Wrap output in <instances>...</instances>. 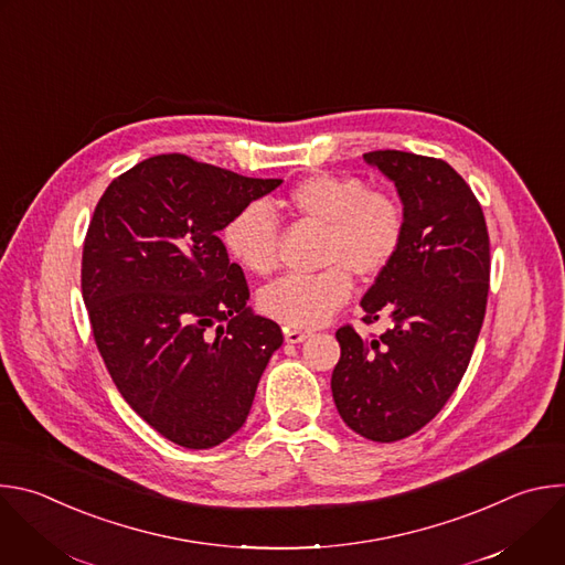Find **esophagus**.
Wrapping results in <instances>:
<instances>
[{
    "label": "esophagus",
    "instance_id": "esophagus-1",
    "mask_svg": "<svg viewBox=\"0 0 565 565\" xmlns=\"http://www.w3.org/2000/svg\"><path fill=\"white\" fill-rule=\"evenodd\" d=\"M310 338V331H299V329H290L286 331V342L288 344H301Z\"/></svg>",
    "mask_w": 565,
    "mask_h": 565
}]
</instances>
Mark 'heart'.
I'll use <instances>...</instances> for the list:
<instances>
[{
  "label": "heart",
  "mask_w": 565,
  "mask_h": 565,
  "mask_svg": "<svg viewBox=\"0 0 565 565\" xmlns=\"http://www.w3.org/2000/svg\"><path fill=\"white\" fill-rule=\"evenodd\" d=\"M281 205L301 221L324 227L319 275H286L259 295L266 317L290 329H315L351 297V273L371 279L397 255L405 232L399 205L384 192L369 190L355 177L315 174L299 181ZM230 257L253 275L277 266L279 225L264 203L241 207L223 227Z\"/></svg>",
  "instance_id": "b5f03b06"
}]
</instances>
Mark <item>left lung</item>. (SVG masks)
<instances>
[{
  "label": "left lung",
  "mask_w": 565,
  "mask_h": 565,
  "mask_svg": "<svg viewBox=\"0 0 565 565\" xmlns=\"http://www.w3.org/2000/svg\"><path fill=\"white\" fill-rule=\"evenodd\" d=\"M364 160L395 185L405 232L360 301L366 324L388 317L391 329L375 340L340 329L331 388L355 434L395 443L423 429L467 371L488 306L490 236L480 203L445 160L397 149Z\"/></svg>",
  "instance_id": "1"
}]
</instances>
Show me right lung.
Listing matches in <instances>:
<instances>
[{
  "label": "right lung",
  "instance_id": "add662e5",
  "mask_svg": "<svg viewBox=\"0 0 565 565\" xmlns=\"http://www.w3.org/2000/svg\"><path fill=\"white\" fill-rule=\"evenodd\" d=\"M281 183L160 153L111 181L89 223L83 297L98 351L127 405L185 449L244 427L284 342L216 236Z\"/></svg>",
  "mask_w": 565,
  "mask_h": 565
}]
</instances>
